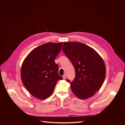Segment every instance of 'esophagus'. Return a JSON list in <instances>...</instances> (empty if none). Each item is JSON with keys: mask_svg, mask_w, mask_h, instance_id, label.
<instances>
[{"mask_svg": "<svg viewBox=\"0 0 125 125\" xmlns=\"http://www.w3.org/2000/svg\"><path fill=\"white\" fill-rule=\"evenodd\" d=\"M66 75H64L63 76V79H64V80H65V79H66Z\"/></svg>", "mask_w": 125, "mask_h": 125, "instance_id": "34e87169", "label": "esophagus"}]
</instances>
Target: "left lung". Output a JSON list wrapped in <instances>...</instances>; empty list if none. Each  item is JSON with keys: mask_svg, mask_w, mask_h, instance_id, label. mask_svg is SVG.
Wrapping results in <instances>:
<instances>
[{"mask_svg": "<svg viewBox=\"0 0 125 125\" xmlns=\"http://www.w3.org/2000/svg\"><path fill=\"white\" fill-rule=\"evenodd\" d=\"M63 51L75 68V79L72 82L67 80L72 92L83 99L94 95L105 79L106 67L102 58L94 49L80 42H65Z\"/></svg>", "mask_w": 125, "mask_h": 125, "instance_id": "8db88e82", "label": "left lung"}]
</instances>
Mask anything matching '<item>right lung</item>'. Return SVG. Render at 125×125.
I'll return each instance as SVG.
<instances>
[{"instance_id":"right-lung-1","label":"right lung","mask_w":125,"mask_h":125,"mask_svg":"<svg viewBox=\"0 0 125 125\" xmlns=\"http://www.w3.org/2000/svg\"><path fill=\"white\" fill-rule=\"evenodd\" d=\"M63 42H48L33 49L23 62L21 77L28 91L34 97L45 99L54 91L57 82L63 78L58 74L54 60Z\"/></svg>"}]
</instances>
